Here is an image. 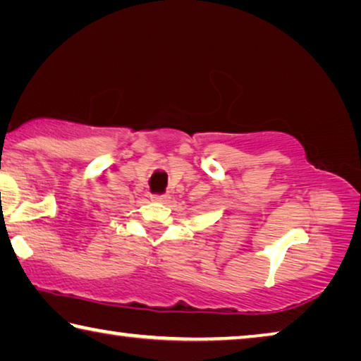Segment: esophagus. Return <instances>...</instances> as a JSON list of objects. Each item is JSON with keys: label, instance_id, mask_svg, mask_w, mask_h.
Returning <instances> with one entry per match:
<instances>
[{"label": "esophagus", "instance_id": "esophagus-1", "mask_svg": "<svg viewBox=\"0 0 361 361\" xmlns=\"http://www.w3.org/2000/svg\"><path fill=\"white\" fill-rule=\"evenodd\" d=\"M169 199L167 194H152L151 195V200H154V202H166Z\"/></svg>", "mask_w": 361, "mask_h": 361}]
</instances>
